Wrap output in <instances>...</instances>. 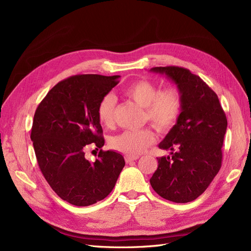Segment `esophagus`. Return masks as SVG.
I'll list each match as a JSON object with an SVG mask.
<instances>
[{
  "label": "esophagus",
  "instance_id": "1",
  "mask_svg": "<svg viewBox=\"0 0 251 251\" xmlns=\"http://www.w3.org/2000/svg\"><path fill=\"white\" fill-rule=\"evenodd\" d=\"M138 158H139V157H130V156H126V157H125L126 163H132V162L137 160Z\"/></svg>",
  "mask_w": 251,
  "mask_h": 251
}]
</instances>
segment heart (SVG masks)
Listing matches in <instances>:
<instances>
[{"label": "heart", "mask_w": 251, "mask_h": 251, "mask_svg": "<svg viewBox=\"0 0 251 251\" xmlns=\"http://www.w3.org/2000/svg\"><path fill=\"white\" fill-rule=\"evenodd\" d=\"M130 97L141 108H144V120H149L161 132H168L176 125L182 110L181 92L176 87L159 91L156 83L150 80H139L126 90ZM116 98L105 94L98 103L97 116L100 124L112 126L115 118ZM156 141V134L150 127L137 131H125L110 140V146L126 156L135 157L143 153Z\"/></svg>", "instance_id": "obj_1"}]
</instances>
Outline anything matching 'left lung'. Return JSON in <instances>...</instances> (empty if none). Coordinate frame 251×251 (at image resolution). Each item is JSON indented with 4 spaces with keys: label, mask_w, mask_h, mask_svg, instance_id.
<instances>
[{
    "label": "left lung",
    "mask_w": 251,
    "mask_h": 251,
    "mask_svg": "<svg viewBox=\"0 0 251 251\" xmlns=\"http://www.w3.org/2000/svg\"><path fill=\"white\" fill-rule=\"evenodd\" d=\"M182 96L178 121L159 143L171 157L157 158L158 169L150 179L154 191L175 203H187L202 195L221 169L227 119L217 94L198 75L181 67H155Z\"/></svg>",
    "instance_id": "left-lung-1"
}]
</instances>
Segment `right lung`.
Returning <instances> with one entry per match:
<instances>
[{
  "label": "right lung",
  "mask_w": 251,
  "mask_h": 251,
  "mask_svg": "<svg viewBox=\"0 0 251 251\" xmlns=\"http://www.w3.org/2000/svg\"><path fill=\"white\" fill-rule=\"evenodd\" d=\"M119 77L74 75L53 87L34 114L30 138L40 169L56 195L76 206L104 199L126 164L115 151L100 150L95 161L85 157L89 147H103L97 107Z\"/></svg>",
  "instance_id": "1"
}]
</instances>
